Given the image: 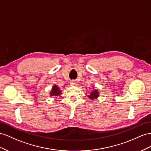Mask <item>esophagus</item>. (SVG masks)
Here are the masks:
<instances>
[{"label": "esophagus", "mask_w": 151, "mask_h": 151, "mask_svg": "<svg viewBox=\"0 0 151 151\" xmlns=\"http://www.w3.org/2000/svg\"><path fill=\"white\" fill-rule=\"evenodd\" d=\"M76 83L75 82V81L74 80H72L70 81V85L71 86H76Z\"/></svg>", "instance_id": "34e87169"}]
</instances>
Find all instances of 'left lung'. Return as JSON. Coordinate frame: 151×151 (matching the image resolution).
<instances>
[{
	"label": "left lung",
	"instance_id": "left-lung-1",
	"mask_svg": "<svg viewBox=\"0 0 151 151\" xmlns=\"http://www.w3.org/2000/svg\"><path fill=\"white\" fill-rule=\"evenodd\" d=\"M99 92L98 90L97 89H93L91 90L90 94L88 96V98L90 99L91 100L97 99L99 97Z\"/></svg>",
	"mask_w": 151,
	"mask_h": 151
}]
</instances>
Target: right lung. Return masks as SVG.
Returning a JSON list of instances; mask_svg holds the SVG:
<instances>
[{"label":"right lung","instance_id":"obj_1","mask_svg":"<svg viewBox=\"0 0 151 151\" xmlns=\"http://www.w3.org/2000/svg\"><path fill=\"white\" fill-rule=\"evenodd\" d=\"M61 93V90H60V88L58 87V85H54V86L52 88L50 92V96L51 97L53 96H59L60 94Z\"/></svg>","mask_w":151,"mask_h":151}]
</instances>
